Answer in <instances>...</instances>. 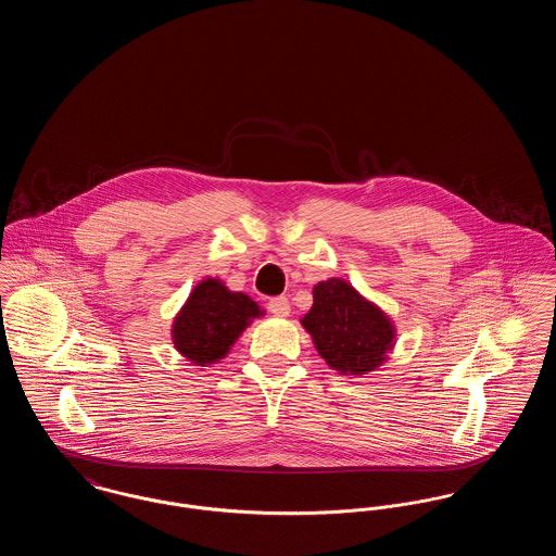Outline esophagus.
<instances>
[{"instance_id": "1", "label": "esophagus", "mask_w": 556, "mask_h": 556, "mask_svg": "<svg viewBox=\"0 0 556 556\" xmlns=\"http://www.w3.org/2000/svg\"><path fill=\"white\" fill-rule=\"evenodd\" d=\"M268 313L275 315V317H288L290 315V300L286 295H277V298H270L268 304H266Z\"/></svg>"}]
</instances>
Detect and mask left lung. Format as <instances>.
I'll use <instances>...</instances> for the list:
<instances>
[{
	"mask_svg": "<svg viewBox=\"0 0 556 556\" xmlns=\"http://www.w3.org/2000/svg\"><path fill=\"white\" fill-rule=\"evenodd\" d=\"M302 325L325 363L342 375L379 369L396 344L392 318L338 277L313 288V306Z\"/></svg>",
	"mask_w": 556,
	"mask_h": 556,
	"instance_id": "1",
	"label": "left lung"
}]
</instances>
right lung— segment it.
Instances as JSON below:
<instances>
[{"instance_id":"right-lung-1","label":"right lung","mask_w":556,"mask_h":556,"mask_svg":"<svg viewBox=\"0 0 556 556\" xmlns=\"http://www.w3.org/2000/svg\"><path fill=\"white\" fill-rule=\"evenodd\" d=\"M265 311L241 291H231L220 279L200 281L173 320V344L198 367L225 358L243 329Z\"/></svg>"}]
</instances>
